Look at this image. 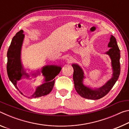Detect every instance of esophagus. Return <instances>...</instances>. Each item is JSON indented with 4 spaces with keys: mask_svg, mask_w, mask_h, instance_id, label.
<instances>
[{
    "mask_svg": "<svg viewBox=\"0 0 129 129\" xmlns=\"http://www.w3.org/2000/svg\"><path fill=\"white\" fill-rule=\"evenodd\" d=\"M67 59L68 60V61L69 62H72L73 61V57L72 56H68V57H67Z\"/></svg>",
    "mask_w": 129,
    "mask_h": 129,
    "instance_id": "esophagus-1",
    "label": "esophagus"
}]
</instances>
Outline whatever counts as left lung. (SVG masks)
Returning a JSON list of instances; mask_svg holds the SVG:
<instances>
[{
  "label": "left lung",
  "instance_id": "left-lung-1",
  "mask_svg": "<svg viewBox=\"0 0 129 129\" xmlns=\"http://www.w3.org/2000/svg\"><path fill=\"white\" fill-rule=\"evenodd\" d=\"M110 48L106 54L110 56L112 60V65L113 69V77L106 82L104 86L96 89H91L83 84L82 81L84 78L82 69L77 64H72L74 69L73 81L75 88L78 94L85 99L90 100H99L106 95L114 86L115 83L118 79L121 72L120 67V50L118 46L116 39L112 36L108 44Z\"/></svg>",
  "mask_w": 129,
  "mask_h": 129
}]
</instances>
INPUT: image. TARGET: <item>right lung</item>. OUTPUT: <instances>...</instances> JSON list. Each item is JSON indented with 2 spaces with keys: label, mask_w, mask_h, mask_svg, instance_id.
Instances as JSON below:
<instances>
[{
  "label": "right lung",
  "mask_w": 129,
  "mask_h": 129,
  "mask_svg": "<svg viewBox=\"0 0 129 129\" xmlns=\"http://www.w3.org/2000/svg\"><path fill=\"white\" fill-rule=\"evenodd\" d=\"M23 33V30H20L13 38L7 52L8 76L10 80L18 90L16 85L17 81L20 80L21 77L24 76L27 77H29V75L23 70L20 60L21 48L24 37V35ZM61 69V67L53 65H48L44 67L41 72L45 77V82L37 88L36 91L32 95L31 98H38L47 95L51 92L54 84V78L58 75ZM20 93L22 94L21 92Z\"/></svg>",
  "instance_id": "add662e5"
}]
</instances>
